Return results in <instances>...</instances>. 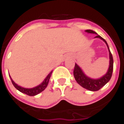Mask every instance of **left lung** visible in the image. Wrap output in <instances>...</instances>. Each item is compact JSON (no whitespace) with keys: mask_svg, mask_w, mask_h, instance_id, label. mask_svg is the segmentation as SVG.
Instances as JSON below:
<instances>
[{"mask_svg":"<svg viewBox=\"0 0 124 124\" xmlns=\"http://www.w3.org/2000/svg\"><path fill=\"white\" fill-rule=\"evenodd\" d=\"M86 32L88 33H93V34H96L97 35V33L94 32V31H93V30H86ZM94 38H100L101 39H102L103 41L106 43V45H107V47H108V49L110 64H109V67L107 72L103 76L99 78V79H91V78H89V77H88L85 74V73L83 72L81 69L80 68L79 66L77 64H75L74 69L73 72L74 76L75 79L77 81V83L80 86H81L83 88L92 91H98L99 89H100L103 86H105L110 81L112 76L113 69V57H112V54L110 52V50L109 49L108 45L107 44V41H105V39H103L101 36L98 35H96Z\"/></svg>","mask_w":124,"mask_h":124,"instance_id":"8db88e82","label":"left lung"}]
</instances>
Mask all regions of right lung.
Masks as SVG:
<instances>
[{
    "instance_id": "obj_1",
    "label": "right lung",
    "mask_w": 124,
    "mask_h": 124,
    "mask_svg": "<svg viewBox=\"0 0 124 124\" xmlns=\"http://www.w3.org/2000/svg\"><path fill=\"white\" fill-rule=\"evenodd\" d=\"M52 71H51L48 74V75L46 77V78L45 79L44 81H43L40 85H39L38 86H36V87L33 88H23V87L19 86V85H17L16 83H14V81L12 79V78H11V76H10V78H11L12 85H14V87H15L18 91L23 93H24V94H27V95L35 96L36 95V94H39V93L42 92V91H43V90H45V89L46 88V86H47L48 84V82H49L50 78L51 77V74L52 73Z\"/></svg>"
}]
</instances>
